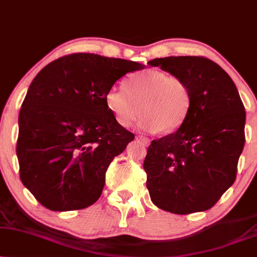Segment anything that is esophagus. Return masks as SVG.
<instances>
[{"label":"esophagus","mask_w":257,"mask_h":257,"mask_svg":"<svg viewBox=\"0 0 257 257\" xmlns=\"http://www.w3.org/2000/svg\"><path fill=\"white\" fill-rule=\"evenodd\" d=\"M136 140H138V141H140V142H142V144H144L145 146H148L149 144H151V140H149L148 138H145V136H142V135L136 136Z\"/></svg>","instance_id":"esophagus-1"}]
</instances>
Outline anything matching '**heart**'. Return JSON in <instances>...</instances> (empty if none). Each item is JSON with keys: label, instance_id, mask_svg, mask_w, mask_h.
I'll return each mask as SVG.
<instances>
[{"label": "heart", "instance_id": "1", "mask_svg": "<svg viewBox=\"0 0 257 257\" xmlns=\"http://www.w3.org/2000/svg\"><path fill=\"white\" fill-rule=\"evenodd\" d=\"M192 96L190 87L181 78L159 70H146L132 74L125 89L110 87L105 104L115 121L128 128L140 115L144 117L139 126L146 132L170 134L180 128L187 117Z\"/></svg>", "mask_w": 257, "mask_h": 257}]
</instances>
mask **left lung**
<instances>
[{
	"label": "left lung",
	"mask_w": 257,
	"mask_h": 257,
	"mask_svg": "<svg viewBox=\"0 0 257 257\" xmlns=\"http://www.w3.org/2000/svg\"><path fill=\"white\" fill-rule=\"evenodd\" d=\"M190 87L192 102L177 132L153 140L144 168L159 209L177 213L212 207L235 183L244 147L245 111L235 83L204 57H166L148 61Z\"/></svg>",
	"instance_id": "left-lung-1"
}]
</instances>
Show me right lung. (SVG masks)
Instances as JSON below:
<instances>
[{
    "label": "right lung",
    "instance_id": "obj_1",
    "mask_svg": "<svg viewBox=\"0 0 257 257\" xmlns=\"http://www.w3.org/2000/svg\"><path fill=\"white\" fill-rule=\"evenodd\" d=\"M136 61L74 53L52 61L28 87L19 115L20 178L52 211L80 210L102 194L110 162L134 140L105 95Z\"/></svg>",
    "mask_w": 257,
    "mask_h": 257
}]
</instances>
